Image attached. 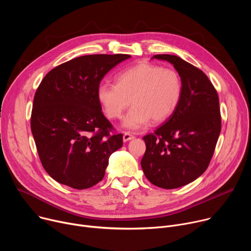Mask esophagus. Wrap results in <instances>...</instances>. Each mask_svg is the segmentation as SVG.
I'll return each mask as SVG.
<instances>
[{
    "instance_id": "obj_1",
    "label": "esophagus",
    "mask_w": 251,
    "mask_h": 251,
    "mask_svg": "<svg viewBox=\"0 0 251 251\" xmlns=\"http://www.w3.org/2000/svg\"><path fill=\"white\" fill-rule=\"evenodd\" d=\"M134 138H135V137H134L132 134H130L129 132H125L124 135H123V141H124V142L130 141V140H132V139H134Z\"/></svg>"
}]
</instances>
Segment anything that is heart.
<instances>
[{"mask_svg": "<svg viewBox=\"0 0 251 251\" xmlns=\"http://www.w3.org/2000/svg\"><path fill=\"white\" fill-rule=\"evenodd\" d=\"M116 83L102 82L97 87V99L106 116L118 119L133 104L123 119L129 130L144 128L152 119L159 123L176 109L183 93V82L177 71L142 62L118 75Z\"/></svg>", "mask_w": 251, "mask_h": 251, "instance_id": "heart-1", "label": "heart"}]
</instances>
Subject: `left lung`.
I'll list each match as a JSON object with an SVG mask.
<instances>
[{"label": "left lung", "mask_w": 251, "mask_h": 251, "mask_svg": "<svg viewBox=\"0 0 251 251\" xmlns=\"http://www.w3.org/2000/svg\"><path fill=\"white\" fill-rule=\"evenodd\" d=\"M152 58L172 63L183 93L175 112L154 134L145 136L141 166L146 177L162 189H176L198 178L208 167L221 133L219 95L201 69L171 54Z\"/></svg>", "instance_id": "left-lung-1"}]
</instances>
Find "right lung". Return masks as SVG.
I'll return each instance as SVG.
<instances>
[{
  "label": "right lung",
  "mask_w": 251,
  "mask_h": 251,
  "mask_svg": "<svg viewBox=\"0 0 251 251\" xmlns=\"http://www.w3.org/2000/svg\"><path fill=\"white\" fill-rule=\"evenodd\" d=\"M129 54H91L66 61L45 76L35 92L31 133L42 165L59 184L76 190L99 183L109 157L123 145L110 134L97 87L104 75Z\"/></svg>",
  "instance_id": "add662e5"
}]
</instances>
